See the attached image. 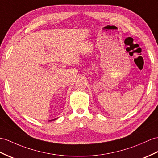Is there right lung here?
<instances>
[{"mask_svg":"<svg viewBox=\"0 0 158 158\" xmlns=\"http://www.w3.org/2000/svg\"><path fill=\"white\" fill-rule=\"evenodd\" d=\"M58 118V117L57 118H53V119H52V120H49V121H55V120H56V119H57Z\"/></svg>","mask_w":158,"mask_h":158,"instance_id":"right-lung-1","label":"right lung"}]
</instances>
